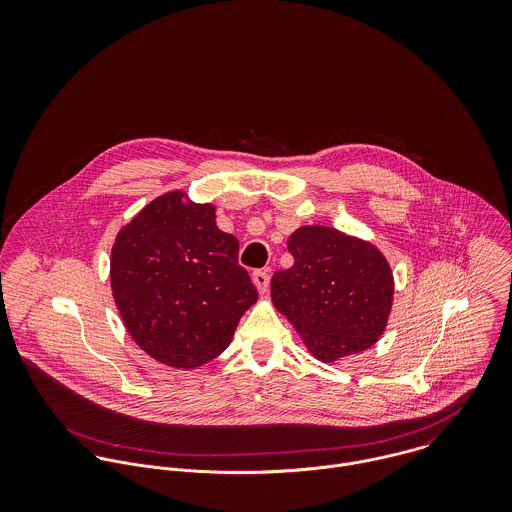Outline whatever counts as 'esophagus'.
<instances>
[{
    "instance_id": "obj_1",
    "label": "esophagus",
    "mask_w": 512,
    "mask_h": 512,
    "mask_svg": "<svg viewBox=\"0 0 512 512\" xmlns=\"http://www.w3.org/2000/svg\"><path fill=\"white\" fill-rule=\"evenodd\" d=\"M252 282H254V286L258 288V292L266 293L268 292V286H270V276H268V272L256 270V272L252 274Z\"/></svg>"
}]
</instances>
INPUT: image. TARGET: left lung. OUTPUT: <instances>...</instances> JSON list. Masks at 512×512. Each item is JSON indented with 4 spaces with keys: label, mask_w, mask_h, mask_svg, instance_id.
Listing matches in <instances>:
<instances>
[{
    "label": "left lung",
    "mask_w": 512,
    "mask_h": 512,
    "mask_svg": "<svg viewBox=\"0 0 512 512\" xmlns=\"http://www.w3.org/2000/svg\"><path fill=\"white\" fill-rule=\"evenodd\" d=\"M288 250L293 266L272 276V301L307 351L335 363L372 347L386 329L394 297L382 252L319 224L297 228Z\"/></svg>",
    "instance_id": "1"
}]
</instances>
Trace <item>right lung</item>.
Returning <instances> with one entry per match:
<instances>
[{
  "label": "right lung",
  "mask_w": 512,
  "mask_h": 512,
  "mask_svg": "<svg viewBox=\"0 0 512 512\" xmlns=\"http://www.w3.org/2000/svg\"><path fill=\"white\" fill-rule=\"evenodd\" d=\"M213 205L171 191L116 236L112 295L132 339L175 368H197L230 345L258 292L238 264V240L217 226Z\"/></svg>",
  "instance_id": "1"
}]
</instances>
